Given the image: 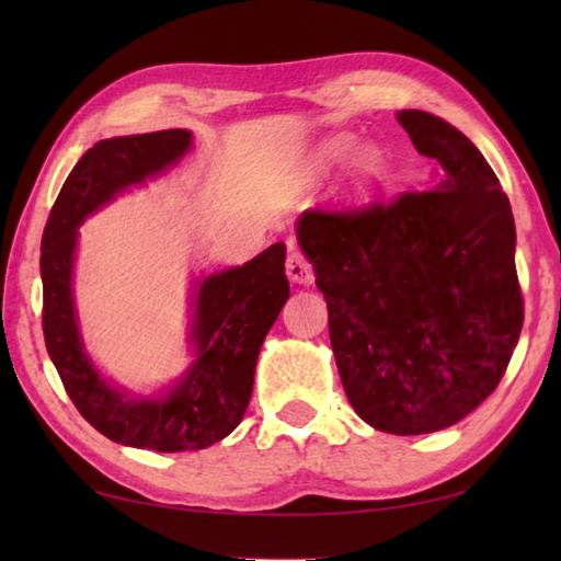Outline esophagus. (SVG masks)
<instances>
[{
    "instance_id": "1",
    "label": "esophagus",
    "mask_w": 561,
    "mask_h": 561,
    "mask_svg": "<svg viewBox=\"0 0 561 561\" xmlns=\"http://www.w3.org/2000/svg\"><path fill=\"white\" fill-rule=\"evenodd\" d=\"M289 254H287V274L289 279L299 282V284H311L314 282V267H311V262L304 257V252L297 247V242L289 240Z\"/></svg>"
}]
</instances>
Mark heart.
Here are the masks:
<instances>
[{
    "label": "heart",
    "instance_id": "heart-1",
    "mask_svg": "<svg viewBox=\"0 0 561 561\" xmlns=\"http://www.w3.org/2000/svg\"><path fill=\"white\" fill-rule=\"evenodd\" d=\"M346 148H348V140H346V138H336V140H331V144L324 148V160H334V158H339L341 153H344ZM356 170H358V175H364V178H368V175H374V173H376V170H378V156L374 153V150H364V153L358 156Z\"/></svg>",
    "mask_w": 561,
    "mask_h": 561
}]
</instances>
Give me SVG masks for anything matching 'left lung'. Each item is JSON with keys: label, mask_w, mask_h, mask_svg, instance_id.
<instances>
[{"label": "left lung", "mask_w": 561, "mask_h": 561, "mask_svg": "<svg viewBox=\"0 0 561 561\" xmlns=\"http://www.w3.org/2000/svg\"><path fill=\"white\" fill-rule=\"evenodd\" d=\"M398 121L435 160L431 187L368 205H319L299 242L329 307V336L354 411L376 431H443L495 391L525 301L515 217L468 136L425 111Z\"/></svg>", "instance_id": "8db88e82"}]
</instances>
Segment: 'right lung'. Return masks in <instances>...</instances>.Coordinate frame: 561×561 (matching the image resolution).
I'll return each instance as SVG.
<instances>
[{"label": "right lung", "mask_w": 561, "mask_h": 561, "mask_svg": "<svg viewBox=\"0 0 561 561\" xmlns=\"http://www.w3.org/2000/svg\"><path fill=\"white\" fill-rule=\"evenodd\" d=\"M187 148L190 133L180 128L101 140L66 178L42 237V329L66 393L113 443L158 453L210 448L237 428L252 398L262 341L289 299L284 244L277 242L201 284L193 327L197 358L165 401H133L93 371L71 299L76 227L123 187L173 165Z\"/></svg>", "instance_id": "obj_1"}]
</instances>
